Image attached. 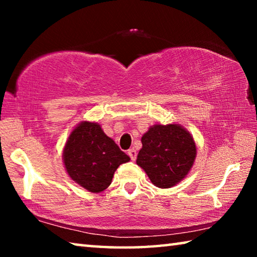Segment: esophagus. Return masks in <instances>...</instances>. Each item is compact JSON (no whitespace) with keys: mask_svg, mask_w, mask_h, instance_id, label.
I'll use <instances>...</instances> for the list:
<instances>
[{"mask_svg":"<svg viewBox=\"0 0 257 257\" xmlns=\"http://www.w3.org/2000/svg\"><path fill=\"white\" fill-rule=\"evenodd\" d=\"M128 155L130 156V159H132L133 161H135V160H136V158H137V151L135 150V149H130L128 151Z\"/></svg>","mask_w":257,"mask_h":257,"instance_id":"esophagus-1","label":"esophagus"}]
</instances>
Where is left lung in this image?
<instances>
[{"mask_svg":"<svg viewBox=\"0 0 257 257\" xmlns=\"http://www.w3.org/2000/svg\"><path fill=\"white\" fill-rule=\"evenodd\" d=\"M137 164L160 188H170L181 181L193 167L196 145L179 124H155L142 137Z\"/></svg>","mask_w":257,"mask_h":257,"instance_id":"left-lung-1","label":"left lung"}]
</instances>
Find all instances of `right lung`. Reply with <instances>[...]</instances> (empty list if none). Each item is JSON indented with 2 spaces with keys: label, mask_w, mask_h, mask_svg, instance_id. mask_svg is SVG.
Wrapping results in <instances>:
<instances>
[{
  "label": "right lung",
  "mask_w": 257,
  "mask_h": 257,
  "mask_svg": "<svg viewBox=\"0 0 257 257\" xmlns=\"http://www.w3.org/2000/svg\"><path fill=\"white\" fill-rule=\"evenodd\" d=\"M129 160L99 124L87 121L73 129L63 151L68 175L92 193L106 189L119 165Z\"/></svg>",
  "instance_id": "add662e5"
}]
</instances>
